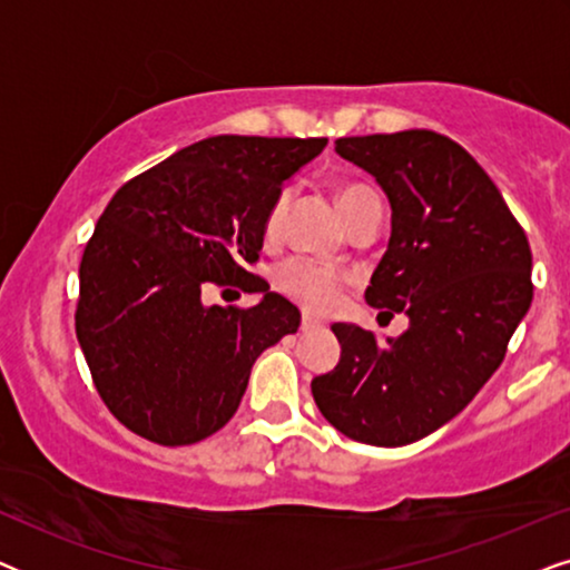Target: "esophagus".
I'll use <instances>...</instances> for the list:
<instances>
[{
    "instance_id": "obj_1",
    "label": "esophagus",
    "mask_w": 570,
    "mask_h": 570,
    "mask_svg": "<svg viewBox=\"0 0 570 570\" xmlns=\"http://www.w3.org/2000/svg\"><path fill=\"white\" fill-rule=\"evenodd\" d=\"M322 326H324V322H318L316 316H311V314L301 316V330L303 332H316V330H322Z\"/></svg>"
}]
</instances>
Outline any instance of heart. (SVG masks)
I'll use <instances>...</instances> for the list:
<instances>
[{
  "label": "heart",
  "instance_id": "obj_1",
  "mask_svg": "<svg viewBox=\"0 0 570 570\" xmlns=\"http://www.w3.org/2000/svg\"><path fill=\"white\" fill-rule=\"evenodd\" d=\"M376 191L371 186L350 181L342 184L337 189V207L340 213L345 215V220L350 215H355L357 209L368 202H376ZM287 205V194H279V197L272 202L267 220H264V230L277 233L279 223H283V213ZM347 275L340 267H332V264L316 262V259H306V256H291L283 264H277L275 269V285L279 287V293H285L287 298H293L295 303L306 308H330L337 295L345 285Z\"/></svg>",
  "mask_w": 570,
  "mask_h": 570
}]
</instances>
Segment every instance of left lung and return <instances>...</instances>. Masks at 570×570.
<instances>
[{"label": "left lung", "mask_w": 570, "mask_h": 570, "mask_svg": "<svg viewBox=\"0 0 570 570\" xmlns=\"http://www.w3.org/2000/svg\"><path fill=\"white\" fill-rule=\"evenodd\" d=\"M392 205V238L365 301L410 326L386 345L334 324L342 355L311 381L322 415L347 439L404 446L459 415L503 363L532 303L527 233L478 160L431 129L342 137ZM390 311L386 312L385 308Z\"/></svg>", "instance_id": "8db88e82"}]
</instances>
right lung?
<instances>
[{
	"mask_svg": "<svg viewBox=\"0 0 570 570\" xmlns=\"http://www.w3.org/2000/svg\"><path fill=\"white\" fill-rule=\"evenodd\" d=\"M324 137L220 135L121 186L80 262L75 330L111 415L160 446H189L228 423L252 365L301 314L246 267L272 202ZM262 292L252 309L207 307L209 286Z\"/></svg>",
	"mask_w": 570,
	"mask_h": 570,
	"instance_id": "right-lung-1",
	"label": "right lung"
}]
</instances>
